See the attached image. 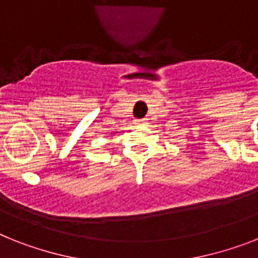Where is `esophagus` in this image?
<instances>
[{
    "label": "esophagus",
    "instance_id": "esophagus-1",
    "mask_svg": "<svg viewBox=\"0 0 258 258\" xmlns=\"http://www.w3.org/2000/svg\"><path fill=\"white\" fill-rule=\"evenodd\" d=\"M137 122L138 124H145V122H146V120H145V118H142V120H138Z\"/></svg>",
    "mask_w": 258,
    "mask_h": 258
}]
</instances>
